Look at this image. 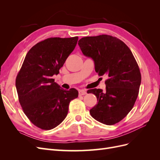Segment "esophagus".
<instances>
[{
    "label": "esophagus",
    "instance_id": "34e87169",
    "mask_svg": "<svg viewBox=\"0 0 160 160\" xmlns=\"http://www.w3.org/2000/svg\"><path fill=\"white\" fill-rule=\"evenodd\" d=\"M87 93V91L85 90H83V89H81V90H79V95H84Z\"/></svg>",
    "mask_w": 160,
    "mask_h": 160
}]
</instances>
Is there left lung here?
Here are the masks:
<instances>
[{
  "label": "left lung",
  "mask_w": 160,
  "mask_h": 160,
  "mask_svg": "<svg viewBox=\"0 0 160 160\" xmlns=\"http://www.w3.org/2000/svg\"><path fill=\"white\" fill-rule=\"evenodd\" d=\"M78 44L83 54L93 59L98 75L108 77L105 91H88L98 99L91 115L105 125L119 122L132 109L139 94L142 77L136 60L122 41L111 35L83 37Z\"/></svg>",
  "instance_id": "obj_1"
}]
</instances>
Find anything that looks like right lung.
Segmentation results:
<instances>
[{
  "mask_svg": "<svg viewBox=\"0 0 160 160\" xmlns=\"http://www.w3.org/2000/svg\"><path fill=\"white\" fill-rule=\"evenodd\" d=\"M78 38L51 37L37 43L27 52L18 72L19 103L30 122L41 129L58 126L68 113L71 101L78 97L77 90H64L52 78L59 74Z\"/></svg>",
  "mask_w": 160,
  "mask_h": 160,
  "instance_id": "add662e5",
  "label": "right lung"
}]
</instances>
